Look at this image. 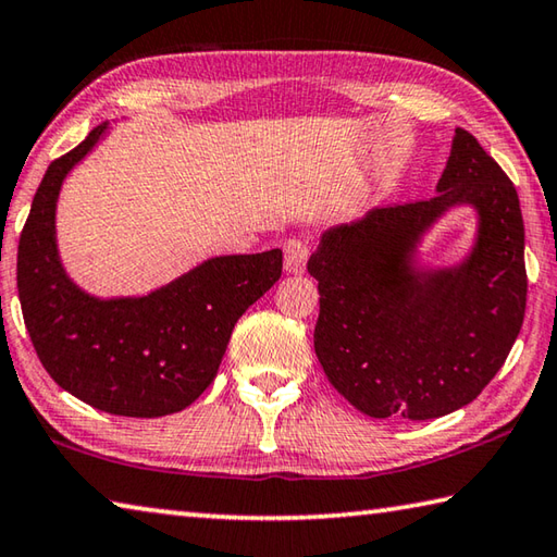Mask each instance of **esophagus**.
<instances>
[{"label": "esophagus", "instance_id": "esophagus-1", "mask_svg": "<svg viewBox=\"0 0 557 557\" xmlns=\"http://www.w3.org/2000/svg\"><path fill=\"white\" fill-rule=\"evenodd\" d=\"M309 245L299 238H289L285 243V270L289 275H301L307 270Z\"/></svg>", "mask_w": 557, "mask_h": 557}]
</instances>
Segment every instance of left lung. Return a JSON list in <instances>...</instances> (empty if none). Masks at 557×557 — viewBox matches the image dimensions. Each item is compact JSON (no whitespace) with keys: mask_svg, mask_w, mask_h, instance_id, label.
Returning a JSON list of instances; mask_svg holds the SVG:
<instances>
[{"mask_svg":"<svg viewBox=\"0 0 557 557\" xmlns=\"http://www.w3.org/2000/svg\"><path fill=\"white\" fill-rule=\"evenodd\" d=\"M478 213L465 261L428 271L417 245L449 208ZM523 215L516 186L457 127L437 194L334 225L307 262L319 282L314 351L329 383L369 418L432 420L482 393L525 314Z\"/></svg>","mask_w":557,"mask_h":557,"instance_id":"left-lung-1","label":"left lung"}]
</instances>
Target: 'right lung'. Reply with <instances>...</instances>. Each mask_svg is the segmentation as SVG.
Instances as JSON below:
<instances>
[{"instance_id": "obj_1", "label": "right lung", "mask_w": 557, "mask_h": 557, "mask_svg": "<svg viewBox=\"0 0 557 557\" xmlns=\"http://www.w3.org/2000/svg\"><path fill=\"white\" fill-rule=\"evenodd\" d=\"M108 127L46 169L18 238V301L39 361L63 391L110 414L162 418L213 383L235 322L280 280L282 250L209 258L143 297L88 295L61 262L55 203Z\"/></svg>"}]
</instances>
